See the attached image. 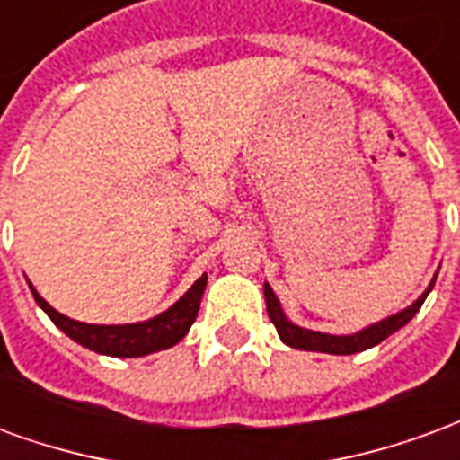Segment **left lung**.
<instances>
[{
    "instance_id": "left-lung-1",
    "label": "left lung",
    "mask_w": 460,
    "mask_h": 460,
    "mask_svg": "<svg viewBox=\"0 0 460 460\" xmlns=\"http://www.w3.org/2000/svg\"><path fill=\"white\" fill-rule=\"evenodd\" d=\"M438 276V273H436ZM436 279L429 283V288L421 293V298L414 300L409 308H404L396 315H389V318L379 320L369 328L359 330L355 335H328V332H315V330H305L290 323L286 315H283V308H280L276 293L270 288L269 283H263V296H266V310H269L270 323L279 330V338L286 342V345L296 347V349H310V352H328V355H355V352H362V349H369V347L379 345L382 340H386L392 332H396L399 328H404L409 320L414 318L419 308L424 305L426 296L434 288Z\"/></svg>"
}]
</instances>
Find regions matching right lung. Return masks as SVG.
I'll return each mask as SVG.
<instances>
[{
  "instance_id": "obj_1",
  "label": "right lung",
  "mask_w": 460,
  "mask_h": 460,
  "mask_svg": "<svg viewBox=\"0 0 460 460\" xmlns=\"http://www.w3.org/2000/svg\"><path fill=\"white\" fill-rule=\"evenodd\" d=\"M29 288L34 293L39 308L54 320L56 328L64 330L66 335L75 340L78 345L88 347L98 355L142 357L177 345L190 332L191 323L199 313L201 296L207 288V276H201L172 308L160 313L157 318L145 320V323H130V325H88V323L66 318L36 293L31 283H29Z\"/></svg>"
}]
</instances>
